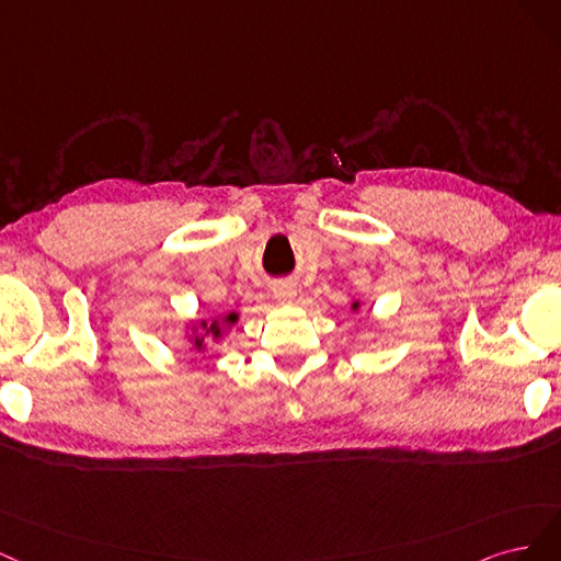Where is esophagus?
Segmentation results:
<instances>
[{"mask_svg":"<svg viewBox=\"0 0 561 561\" xmlns=\"http://www.w3.org/2000/svg\"><path fill=\"white\" fill-rule=\"evenodd\" d=\"M273 294L279 302H294L298 296V288L294 282H279L273 286Z\"/></svg>","mask_w":561,"mask_h":561,"instance_id":"34e87169","label":"esophagus"}]
</instances>
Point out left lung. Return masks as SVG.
<instances>
[{"instance_id": "8db88e82", "label": "left lung", "mask_w": 561, "mask_h": 561, "mask_svg": "<svg viewBox=\"0 0 561 561\" xmlns=\"http://www.w3.org/2000/svg\"><path fill=\"white\" fill-rule=\"evenodd\" d=\"M352 310H354V312H358V310H360V302H358V300H354V302H352Z\"/></svg>"}]
</instances>
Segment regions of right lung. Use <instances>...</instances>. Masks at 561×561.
I'll use <instances>...</instances> for the list:
<instances>
[{
  "mask_svg": "<svg viewBox=\"0 0 561 561\" xmlns=\"http://www.w3.org/2000/svg\"><path fill=\"white\" fill-rule=\"evenodd\" d=\"M238 321H240V312H234V310H228L221 317H214L211 321H207V319L191 321V323H186L184 337L191 342L193 350L201 354L207 350L209 342H219Z\"/></svg>",
  "mask_w": 561,
  "mask_h": 561,
  "instance_id": "obj_1",
  "label": "right lung"
}]
</instances>
